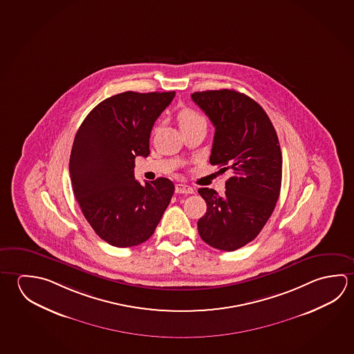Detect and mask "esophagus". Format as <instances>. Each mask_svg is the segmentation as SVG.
Listing matches in <instances>:
<instances>
[{
    "instance_id": "obj_1",
    "label": "esophagus",
    "mask_w": 354,
    "mask_h": 354,
    "mask_svg": "<svg viewBox=\"0 0 354 354\" xmlns=\"http://www.w3.org/2000/svg\"><path fill=\"white\" fill-rule=\"evenodd\" d=\"M175 192L176 194L189 195V194H194V189H192V186L185 185V184H176L175 185Z\"/></svg>"
}]
</instances>
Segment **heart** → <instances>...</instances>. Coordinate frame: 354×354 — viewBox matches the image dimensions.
I'll return each mask as SVG.
<instances>
[{
    "label": "heart",
    "mask_w": 354,
    "mask_h": 354,
    "mask_svg": "<svg viewBox=\"0 0 354 354\" xmlns=\"http://www.w3.org/2000/svg\"><path fill=\"white\" fill-rule=\"evenodd\" d=\"M198 122H205L204 118H203L201 114H198L196 111H194L192 108H184L178 114V123H179L181 129L192 124H196Z\"/></svg>",
    "instance_id": "b5f03b06"
}]
</instances>
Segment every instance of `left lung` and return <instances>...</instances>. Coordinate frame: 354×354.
<instances>
[{"instance_id": "1", "label": "left lung", "mask_w": 354, "mask_h": 354, "mask_svg": "<svg viewBox=\"0 0 354 354\" xmlns=\"http://www.w3.org/2000/svg\"><path fill=\"white\" fill-rule=\"evenodd\" d=\"M192 100L215 127L210 164L231 170L223 196L198 189L207 209L198 221L207 245L235 251L252 241L271 216L279 200L282 154L279 138L262 106L234 89L205 91Z\"/></svg>"}]
</instances>
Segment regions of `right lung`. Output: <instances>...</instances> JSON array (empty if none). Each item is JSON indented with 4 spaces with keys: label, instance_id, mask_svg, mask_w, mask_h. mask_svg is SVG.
I'll list each match as a JSON object with an SVG mask.
<instances>
[{
    "label": "right lung",
    "instance_id": "1",
    "mask_svg": "<svg viewBox=\"0 0 354 354\" xmlns=\"http://www.w3.org/2000/svg\"><path fill=\"white\" fill-rule=\"evenodd\" d=\"M175 92H124L100 102L75 134L69 174L75 198L102 240L117 248L154 234L175 186L167 178L140 183L137 156H149L150 131Z\"/></svg>",
    "mask_w": 354,
    "mask_h": 354
}]
</instances>
